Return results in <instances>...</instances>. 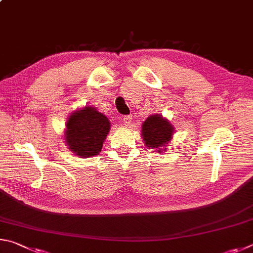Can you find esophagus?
Here are the masks:
<instances>
[{
  "label": "esophagus",
  "instance_id": "34e87169",
  "mask_svg": "<svg viewBox=\"0 0 253 253\" xmlns=\"http://www.w3.org/2000/svg\"><path fill=\"white\" fill-rule=\"evenodd\" d=\"M122 122L123 124H126V126H130V123L132 122V117L131 115H126V117H123Z\"/></svg>",
  "mask_w": 253,
  "mask_h": 253
}]
</instances>
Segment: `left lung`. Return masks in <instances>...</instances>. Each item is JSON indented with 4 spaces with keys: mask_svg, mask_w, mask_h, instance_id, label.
<instances>
[{
    "mask_svg": "<svg viewBox=\"0 0 253 253\" xmlns=\"http://www.w3.org/2000/svg\"><path fill=\"white\" fill-rule=\"evenodd\" d=\"M142 136L147 148L157 150V152L166 151L173 135L174 127L160 114H153L142 124Z\"/></svg>",
    "mask_w": 253,
    "mask_h": 253,
    "instance_id": "obj_1",
    "label": "left lung"
}]
</instances>
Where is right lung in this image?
<instances>
[{"instance_id":"right-lung-1","label":"right lung","mask_w":253,"mask_h":253,"mask_svg":"<svg viewBox=\"0 0 253 253\" xmlns=\"http://www.w3.org/2000/svg\"><path fill=\"white\" fill-rule=\"evenodd\" d=\"M110 121L93 106L73 112L66 122L65 143L75 156L88 158L101 152L110 131Z\"/></svg>"}]
</instances>
